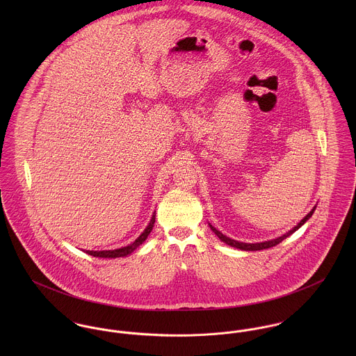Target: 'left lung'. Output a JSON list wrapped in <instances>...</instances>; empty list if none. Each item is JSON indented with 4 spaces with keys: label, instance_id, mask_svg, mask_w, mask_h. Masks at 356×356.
<instances>
[{
    "label": "left lung",
    "instance_id": "1",
    "mask_svg": "<svg viewBox=\"0 0 356 356\" xmlns=\"http://www.w3.org/2000/svg\"><path fill=\"white\" fill-rule=\"evenodd\" d=\"M314 211H315V207L305 215V218L298 223V226H295L292 230H289L286 234H284V236H281V237H277V238H274V240H270V241H264V243H254V244H247V243H240V241H236V240H232V238H229V237H226L225 234H222L219 230H216L212 225H209V227H211V230L225 243V244H227V245H230V247H234V248H238V250H243V251H260V250H267V248H271V247H275L277 244H280L282 240H285L286 237H289L292 233H295L299 227H302L303 225H305V222L312 216V213H314Z\"/></svg>",
    "mask_w": 356,
    "mask_h": 356
}]
</instances>
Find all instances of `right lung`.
I'll use <instances>...</instances> for the list:
<instances>
[{
  "label": "right lung",
  "mask_w": 356,
  "mask_h": 356,
  "mask_svg": "<svg viewBox=\"0 0 356 356\" xmlns=\"http://www.w3.org/2000/svg\"><path fill=\"white\" fill-rule=\"evenodd\" d=\"M153 225H154V215L149 222V225L147 226V229L141 233V236L130 245L127 247H123V248H119V250H112V251H86V254H92V256H96V257H122V256H127V254L134 252L149 236V233L152 232Z\"/></svg>",
  "instance_id": "right-lung-1"
}]
</instances>
